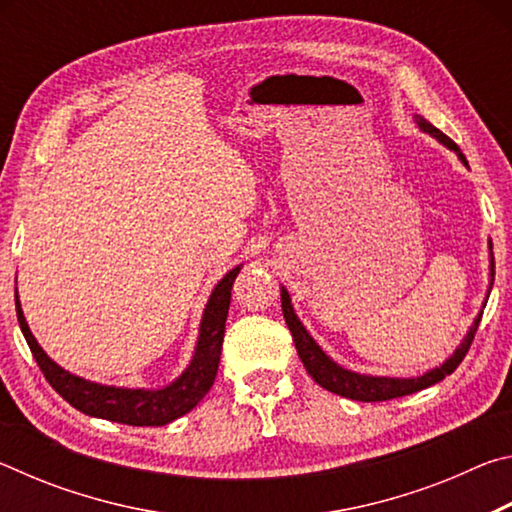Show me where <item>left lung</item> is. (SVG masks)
Here are the masks:
<instances>
[{
  "label": "left lung",
  "mask_w": 512,
  "mask_h": 512,
  "mask_svg": "<svg viewBox=\"0 0 512 512\" xmlns=\"http://www.w3.org/2000/svg\"><path fill=\"white\" fill-rule=\"evenodd\" d=\"M415 121H418V126L422 128L424 133L433 135L440 144H445L447 149H452L467 167L465 155L461 153V149H458V146L452 140H449V137L443 131H438L436 126H431L424 117H415ZM492 282H495V257H492V244H490V289H492ZM488 296H490V291H488ZM485 300H488V298H485ZM282 314H284V320H287V325L291 329V336H293V343H296L298 357H300L302 363H305V368L311 375V379H314L318 386L327 388L329 393H336L341 397H350V400H357V402L395 400V397L418 393V391H422V388H429L433 384H438L440 379H445V375H452V372L458 368V363L465 359V354H467V350H470V345L474 341L476 327H479V323H481V314H479L474 318V325L470 327V332H467L463 343L458 345L456 352L443 363V366L424 372L422 377L397 379V377L359 375V372L345 370V368L339 366V363H334L332 359H329L327 354L320 350V345L314 339H311L305 325H302L298 320L296 311H293V307H291L289 293L284 287H282Z\"/></svg>",
  "instance_id": "8db88e82"
}]
</instances>
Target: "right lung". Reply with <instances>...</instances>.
Returning a JSON list of instances; mask_svg holds the SVG:
<instances>
[{"label":"right lung","mask_w":512,"mask_h":512,"mask_svg":"<svg viewBox=\"0 0 512 512\" xmlns=\"http://www.w3.org/2000/svg\"><path fill=\"white\" fill-rule=\"evenodd\" d=\"M239 271L241 266L225 273L223 280L214 287L210 300H207L192 363H189L187 370L173 384L158 388V391L101 386L60 368L58 363L47 357L38 341L33 339L31 329L22 314L20 298H17L15 291L17 323H20L24 339H27L33 359L38 361L42 375H45L51 388L65 402L72 404L74 409H79L85 415H92V418L131 424V427H162V424H169L171 420L192 411L214 384L221 359L225 318H228L230 309V291Z\"/></svg>","instance_id":"1"}]
</instances>
